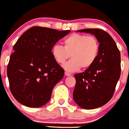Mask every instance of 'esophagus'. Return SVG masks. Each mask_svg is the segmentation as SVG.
<instances>
[{"instance_id":"obj_1","label":"esophagus","mask_w":129,"mask_h":129,"mask_svg":"<svg viewBox=\"0 0 129 129\" xmlns=\"http://www.w3.org/2000/svg\"><path fill=\"white\" fill-rule=\"evenodd\" d=\"M65 75H66V76H71V74L68 73V72H65Z\"/></svg>"}]
</instances>
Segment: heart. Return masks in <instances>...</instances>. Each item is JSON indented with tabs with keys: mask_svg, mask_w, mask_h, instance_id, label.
<instances>
[{
	"mask_svg": "<svg viewBox=\"0 0 129 129\" xmlns=\"http://www.w3.org/2000/svg\"><path fill=\"white\" fill-rule=\"evenodd\" d=\"M64 46L55 44L52 48V55L56 62L63 64L71 56L72 59L63 66L68 71H77L92 66L99 55L100 44L94 36L73 34L63 41Z\"/></svg>",
	"mask_w": 129,
	"mask_h": 129,
	"instance_id": "heart-1",
	"label": "heart"
}]
</instances>
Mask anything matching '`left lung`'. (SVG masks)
Returning <instances> with one entry per match:
<instances>
[{
    "label": "left lung",
    "instance_id": "1",
    "mask_svg": "<svg viewBox=\"0 0 129 129\" xmlns=\"http://www.w3.org/2000/svg\"><path fill=\"white\" fill-rule=\"evenodd\" d=\"M77 32L94 35L100 50L92 66L74 75L76 85L73 99L85 109H92L108 103L113 95L121 74L120 53L111 36L103 30L86 28Z\"/></svg>",
    "mask_w": 129,
    "mask_h": 129
}]
</instances>
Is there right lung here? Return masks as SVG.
Returning a JSON list of instances; mask_svg holds the SVG:
<instances>
[{"instance_id": "obj_1", "label": "right lung", "mask_w": 129, "mask_h": 129, "mask_svg": "<svg viewBox=\"0 0 129 129\" xmlns=\"http://www.w3.org/2000/svg\"><path fill=\"white\" fill-rule=\"evenodd\" d=\"M70 32L33 26L18 39L7 68L11 92L18 102L39 108L50 101L54 86L64 75L52 48Z\"/></svg>"}]
</instances>
